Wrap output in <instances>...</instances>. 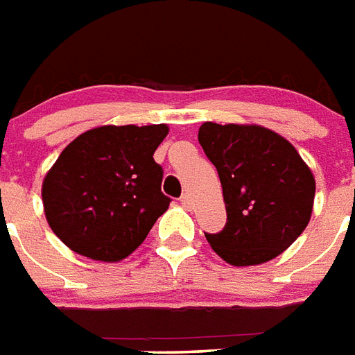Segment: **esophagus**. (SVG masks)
Instances as JSON below:
<instances>
[{"instance_id": "obj_1", "label": "esophagus", "mask_w": 355, "mask_h": 355, "mask_svg": "<svg viewBox=\"0 0 355 355\" xmlns=\"http://www.w3.org/2000/svg\"><path fill=\"white\" fill-rule=\"evenodd\" d=\"M180 201H181V205L185 207V209H191L192 207V200H191V194H183L180 198Z\"/></svg>"}]
</instances>
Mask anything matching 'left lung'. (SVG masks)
<instances>
[{
	"label": "left lung",
	"instance_id": "left-lung-1",
	"mask_svg": "<svg viewBox=\"0 0 355 355\" xmlns=\"http://www.w3.org/2000/svg\"><path fill=\"white\" fill-rule=\"evenodd\" d=\"M198 141L220 175L227 223L205 232L231 266L279 257L310 222L315 180L290 141L251 124L203 123Z\"/></svg>",
	"mask_w": 355,
	"mask_h": 355
}]
</instances>
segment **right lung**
<instances>
[{
	"label": "right lung",
	"instance_id": "add662e5",
	"mask_svg": "<svg viewBox=\"0 0 355 355\" xmlns=\"http://www.w3.org/2000/svg\"><path fill=\"white\" fill-rule=\"evenodd\" d=\"M166 124L101 126L69 143L42 187L45 218L82 257L117 262L144 242L170 205L154 152Z\"/></svg>",
	"mask_w": 355,
	"mask_h": 355
}]
</instances>
